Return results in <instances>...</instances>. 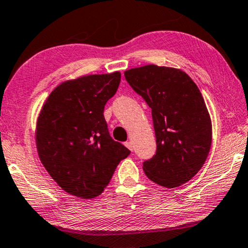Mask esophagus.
Returning a JSON list of instances; mask_svg holds the SVG:
<instances>
[{"mask_svg": "<svg viewBox=\"0 0 248 248\" xmlns=\"http://www.w3.org/2000/svg\"><path fill=\"white\" fill-rule=\"evenodd\" d=\"M124 145H126L128 149L130 150V151H133L134 150V145H133V142H130V140H128V142L124 143Z\"/></svg>", "mask_w": 248, "mask_h": 248, "instance_id": "34e87169", "label": "esophagus"}]
</instances>
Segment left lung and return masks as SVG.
<instances>
[{"label":"left lung","instance_id":"obj_1","mask_svg":"<svg viewBox=\"0 0 248 248\" xmlns=\"http://www.w3.org/2000/svg\"><path fill=\"white\" fill-rule=\"evenodd\" d=\"M127 82L152 109L155 155L143 162L159 186H180L205 164L212 144V122L202 93L183 71L146 65L124 72Z\"/></svg>","mask_w":248,"mask_h":248}]
</instances>
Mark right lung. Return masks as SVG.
Listing matches in <instances>:
<instances>
[{
  "instance_id": "obj_1",
  "label": "right lung",
  "mask_w": 248,
  "mask_h": 248,
  "mask_svg": "<svg viewBox=\"0 0 248 248\" xmlns=\"http://www.w3.org/2000/svg\"><path fill=\"white\" fill-rule=\"evenodd\" d=\"M120 72L66 81L52 90L36 127L40 160L62 190L84 199L99 196L119 162L130 155L108 133L104 108Z\"/></svg>"
}]
</instances>
